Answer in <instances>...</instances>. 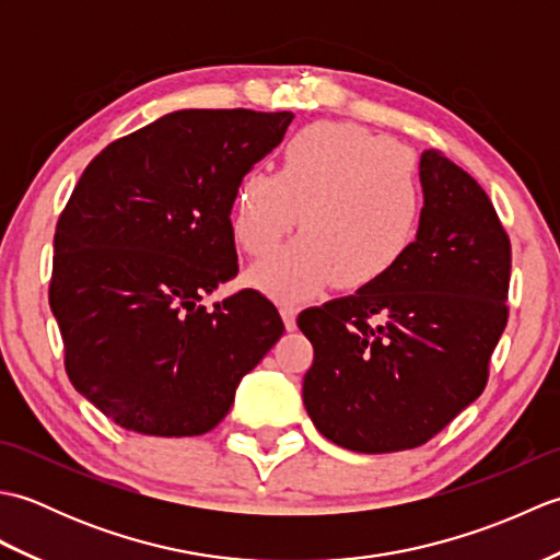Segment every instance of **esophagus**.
<instances>
[{
  "mask_svg": "<svg viewBox=\"0 0 560 560\" xmlns=\"http://www.w3.org/2000/svg\"><path fill=\"white\" fill-rule=\"evenodd\" d=\"M295 315H299V307L289 305V303L281 305V317H283V325H287V329H295Z\"/></svg>",
  "mask_w": 560,
  "mask_h": 560,
  "instance_id": "34e87169",
  "label": "esophagus"
}]
</instances>
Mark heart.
<instances>
[{
    "label": "heart",
    "instance_id": "b5f03b06",
    "mask_svg": "<svg viewBox=\"0 0 560 560\" xmlns=\"http://www.w3.org/2000/svg\"><path fill=\"white\" fill-rule=\"evenodd\" d=\"M425 209L419 165L387 137L355 125H311L289 139L279 173L247 171L235 187L231 229L261 257L293 231L303 235L249 269L253 287L283 303L327 289L373 287L409 255Z\"/></svg>",
    "mask_w": 560,
    "mask_h": 560
}]
</instances>
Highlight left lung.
<instances>
[{"label":"left lung","mask_w":560,"mask_h":560,"mask_svg":"<svg viewBox=\"0 0 560 560\" xmlns=\"http://www.w3.org/2000/svg\"><path fill=\"white\" fill-rule=\"evenodd\" d=\"M425 209L409 255L385 279L311 307L315 359L303 401L315 428L353 452L428 443L489 383L508 325L510 237L483 187L431 149Z\"/></svg>","instance_id":"1"}]
</instances>
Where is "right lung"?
<instances>
[{
	"mask_svg": "<svg viewBox=\"0 0 560 560\" xmlns=\"http://www.w3.org/2000/svg\"><path fill=\"white\" fill-rule=\"evenodd\" d=\"M293 113L177 110L115 139L59 213L50 307L65 371L127 431L201 435L283 335L265 295L199 301L237 273L231 229L241 177Z\"/></svg>",
	"mask_w": 560,
	"mask_h": 560,
	"instance_id": "1",
	"label": "right lung"
}]
</instances>
